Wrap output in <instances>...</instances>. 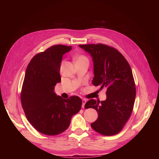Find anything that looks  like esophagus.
Masks as SVG:
<instances>
[{
  "instance_id": "34e87169",
  "label": "esophagus",
  "mask_w": 159,
  "mask_h": 159,
  "mask_svg": "<svg viewBox=\"0 0 159 159\" xmlns=\"http://www.w3.org/2000/svg\"><path fill=\"white\" fill-rule=\"evenodd\" d=\"M86 102H87V101H86L85 99H83V101H82V107L83 108L84 107V106H85Z\"/></svg>"
}]
</instances>
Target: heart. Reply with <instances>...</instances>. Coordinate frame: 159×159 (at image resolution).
I'll use <instances>...</instances> for the list:
<instances>
[{
    "label": "heart",
    "mask_w": 159,
    "mask_h": 159,
    "mask_svg": "<svg viewBox=\"0 0 159 159\" xmlns=\"http://www.w3.org/2000/svg\"><path fill=\"white\" fill-rule=\"evenodd\" d=\"M89 63V60L88 57L84 55V54H80L77 55L75 57V63Z\"/></svg>",
    "instance_id": "heart-1"
}]
</instances>
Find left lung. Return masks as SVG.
Here are the masks:
<instances>
[{"label": "left lung", "mask_w": 159, "mask_h": 159, "mask_svg": "<svg viewBox=\"0 0 159 159\" xmlns=\"http://www.w3.org/2000/svg\"><path fill=\"white\" fill-rule=\"evenodd\" d=\"M79 47L92 56L94 77L93 84L100 89H107L106 99H90L85 109L94 108L98 120L90 126L105 136L116 134L129 120L136 97V87L130 65L116 48L98 43L80 44Z\"/></svg>", "instance_id": "left-lung-1"}]
</instances>
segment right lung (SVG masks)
Listing matches in <instances>:
<instances>
[{
  "instance_id": "add662e5",
  "label": "right lung",
  "mask_w": 159,
  "mask_h": 159,
  "mask_svg": "<svg viewBox=\"0 0 159 159\" xmlns=\"http://www.w3.org/2000/svg\"><path fill=\"white\" fill-rule=\"evenodd\" d=\"M71 49L70 46L53 45L34 56L27 66L21 89V104L28 121L44 134L53 136L63 133L82 107L79 96L65 99L53 91L61 80L63 55Z\"/></svg>"
}]
</instances>
